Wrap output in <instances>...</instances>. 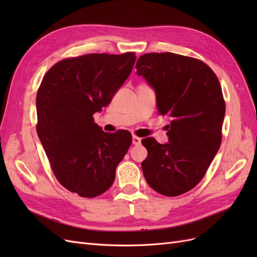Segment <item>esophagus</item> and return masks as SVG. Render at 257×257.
<instances>
[{
    "label": "esophagus",
    "instance_id": "34e87169",
    "mask_svg": "<svg viewBox=\"0 0 257 257\" xmlns=\"http://www.w3.org/2000/svg\"><path fill=\"white\" fill-rule=\"evenodd\" d=\"M141 143H142V138L134 135V136H133V144L136 145V146H138V145H141Z\"/></svg>",
    "mask_w": 257,
    "mask_h": 257
}]
</instances>
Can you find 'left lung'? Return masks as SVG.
Segmentation results:
<instances>
[{"label": "left lung", "mask_w": 257, "mask_h": 257, "mask_svg": "<svg viewBox=\"0 0 257 257\" xmlns=\"http://www.w3.org/2000/svg\"><path fill=\"white\" fill-rule=\"evenodd\" d=\"M157 93L159 114L165 115L168 144L148 137L142 144L146 181L165 196H179L200 182L219 151L225 102L214 72L203 61L173 52L146 53L136 63Z\"/></svg>", "instance_id": "1"}]
</instances>
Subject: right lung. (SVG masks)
I'll return each mask as SVG.
<instances>
[{"label":"right lung","instance_id":"add662e5","mask_svg":"<svg viewBox=\"0 0 257 257\" xmlns=\"http://www.w3.org/2000/svg\"><path fill=\"white\" fill-rule=\"evenodd\" d=\"M135 61L134 52L67 58L45 74L38 88L37 135L57 180L81 197L110 188L132 144L130 132L105 133L93 114L111 102Z\"/></svg>","mask_w":257,"mask_h":257}]
</instances>
